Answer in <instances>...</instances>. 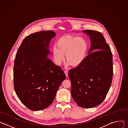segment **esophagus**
<instances>
[{"label":"esophagus","instance_id":"obj_1","mask_svg":"<svg viewBox=\"0 0 128 128\" xmlns=\"http://www.w3.org/2000/svg\"><path fill=\"white\" fill-rule=\"evenodd\" d=\"M68 70H64V73H65V75L66 76V77H68Z\"/></svg>","mask_w":128,"mask_h":128}]
</instances>
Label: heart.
I'll return each mask as SVG.
<instances>
[{
	"instance_id": "b5f03b06",
	"label": "heart",
	"mask_w": 128,
	"mask_h": 128,
	"mask_svg": "<svg viewBox=\"0 0 128 128\" xmlns=\"http://www.w3.org/2000/svg\"><path fill=\"white\" fill-rule=\"evenodd\" d=\"M88 45L83 38L65 35L56 42L53 48L54 60L58 65H60L65 59L68 64L73 66H79L86 59Z\"/></svg>"
}]
</instances>
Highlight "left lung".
<instances>
[{
	"mask_svg": "<svg viewBox=\"0 0 128 128\" xmlns=\"http://www.w3.org/2000/svg\"><path fill=\"white\" fill-rule=\"evenodd\" d=\"M90 36L88 55L79 66L70 70L71 94L77 104L90 108L103 102L110 89L113 77L112 54L100 32L83 31Z\"/></svg>",
	"mask_w": 128,
	"mask_h": 128,
	"instance_id": "1",
	"label": "left lung"
}]
</instances>
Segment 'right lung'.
I'll use <instances>...</instances> for the list:
<instances>
[{"instance_id": "right-lung-1", "label": "right lung", "mask_w": 128, "mask_h": 128, "mask_svg": "<svg viewBox=\"0 0 128 128\" xmlns=\"http://www.w3.org/2000/svg\"><path fill=\"white\" fill-rule=\"evenodd\" d=\"M55 36L51 30L30 34L23 40L16 55L14 90L21 102L32 110L50 106L66 79L62 68L47 57L50 41Z\"/></svg>"}]
</instances>
